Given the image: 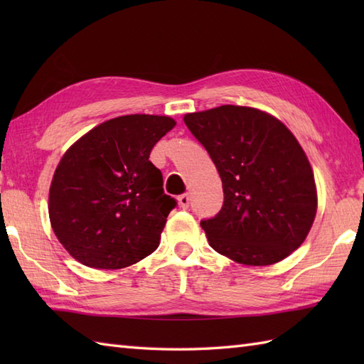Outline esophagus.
Returning <instances> with one entry per match:
<instances>
[{"label": "esophagus", "mask_w": 364, "mask_h": 364, "mask_svg": "<svg viewBox=\"0 0 364 364\" xmlns=\"http://www.w3.org/2000/svg\"><path fill=\"white\" fill-rule=\"evenodd\" d=\"M189 194H181L180 197H178V203H180V206L183 208V210H186V208H189Z\"/></svg>", "instance_id": "esophagus-1"}]
</instances>
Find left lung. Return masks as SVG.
I'll return each instance as SVG.
<instances>
[{
  "mask_svg": "<svg viewBox=\"0 0 364 364\" xmlns=\"http://www.w3.org/2000/svg\"><path fill=\"white\" fill-rule=\"evenodd\" d=\"M220 175L223 205L203 219L213 249L247 266H269L299 249L310 231L318 196L310 162L280 120L225 105L184 115Z\"/></svg>",
  "mask_w": 364,
  "mask_h": 364,
  "instance_id": "left-lung-1",
  "label": "left lung"
}]
</instances>
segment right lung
Instances as JSON below:
<instances>
[{
    "label": "right lung",
    "instance_id": "obj_1",
    "mask_svg": "<svg viewBox=\"0 0 364 364\" xmlns=\"http://www.w3.org/2000/svg\"><path fill=\"white\" fill-rule=\"evenodd\" d=\"M176 125L162 115L107 120L75 142L50 188L54 235L87 267L122 269L158 249L176 200L164 194L150 153Z\"/></svg>",
    "mask_w": 364,
    "mask_h": 364
}]
</instances>
